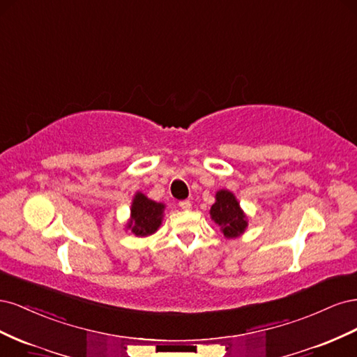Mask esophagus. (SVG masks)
Masks as SVG:
<instances>
[{"label": "esophagus", "instance_id": "esophagus-1", "mask_svg": "<svg viewBox=\"0 0 357 357\" xmlns=\"http://www.w3.org/2000/svg\"><path fill=\"white\" fill-rule=\"evenodd\" d=\"M178 205H180V208H181V210H186V211L192 208V202H190V201H188V199H186V201H180V204H178Z\"/></svg>", "mask_w": 357, "mask_h": 357}]
</instances>
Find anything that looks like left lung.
Instances as JSON below:
<instances>
[{
  "mask_svg": "<svg viewBox=\"0 0 357 357\" xmlns=\"http://www.w3.org/2000/svg\"><path fill=\"white\" fill-rule=\"evenodd\" d=\"M210 218L228 240L238 238L248 226L247 214L241 208L240 201L228 189L215 192V201L210 208Z\"/></svg>",
  "mask_w": 357,
  "mask_h": 357,
  "instance_id": "8db88e82",
  "label": "left lung"
}]
</instances>
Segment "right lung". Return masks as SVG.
Segmentation results:
<instances>
[{
    "label": "right lung",
    "instance_id": "add662e5",
    "mask_svg": "<svg viewBox=\"0 0 357 357\" xmlns=\"http://www.w3.org/2000/svg\"><path fill=\"white\" fill-rule=\"evenodd\" d=\"M165 204L156 202L147 198L144 193L137 192L132 204L129 220L125 225L126 231H131L135 236H150L153 235L164 220Z\"/></svg>",
    "mask_w": 357,
    "mask_h": 357
}]
</instances>
